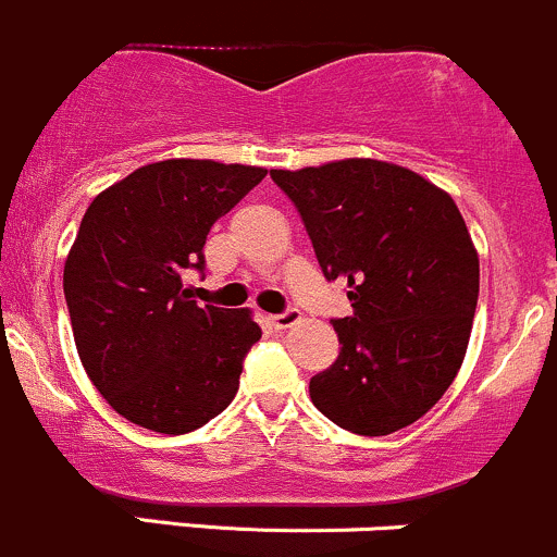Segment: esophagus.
Here are the masks:
<instances>
[{
  "mask_svg": "<svg viewBox=\"0 0 557 557\" xmlns=\"http://www.w3.org/2000/svg\"><path fill=\"white\" fill-rule=\"evenodd\" d=\"M297 322H300V311H297V308H286V311L273 313V317H271V324L276 330H286V327H292V324H297Z\"/></svg>",
  "mask_w": 557,
  "mask_h": 557,
  "instance_id": "34e87169",
  "label": "esophagus"
}]
</instances>
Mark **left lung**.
<instances>
[{"mask_svg": "<svg viewBox=\"0 0 557 557\" xmlns=\"http://www.w3.org/2000/svg\"><path fill=\"white\" fill-rule=\"evenodd\" d=\"M300 213L327 281L355 313L333 319L338 360L308 384L313 406L357 436L420 420L463 362L479 257L447 191L398 164L344 159L271 170Z\"/></svg>", "mask_w": 557, "mask_h": 557, "instance_id": "obj_1", "label": "left lung"}]
</instances>
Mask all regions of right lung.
Here are the masks:
<instances>
[{
  "instance_id": "right-lung-1",
  "label": "right lung",
  "mask_w": 557,
  "mask_h": 557,
  "mask_svg": "<svg viewBox=\"0 0 557 557\" xmlns=\"http://www.w3.org/2000/svg\"><path fill=\"white\" fill-rule=\"evenodd\" d=\"M262 168L168 159L94 197L64 265L81 362L135 425L181 436L222 414L262 330L249 311L197 306L184 271H206L208 233Z\"/></svg>"
}]
</instances>
